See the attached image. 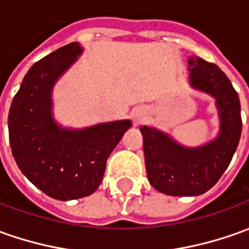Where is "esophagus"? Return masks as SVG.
<instances>
[{
	"label": "esophagus",
	"instance_id": "esophagus-1",
	"mask_svg": "<svg viewBox=\"0 0 249 249\" xmlns=\"http://www.w3.org/2000/svg\"><path fill=\"white\" fill-rule=\"evenodd\" d=\"M144 117H146V111L144 110L138 109V110L133 111V120H135V123H140Z\"/></svg>",
	"mask_w": 249,
	"mask_h": 249
}]
</instances>
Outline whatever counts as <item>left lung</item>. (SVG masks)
<instances>
[{
	"mask_svg": "<svg viewBox=\"0 0 249 249\" xmlns=\"http://www.w3.org/2000/svg\"><path fill=\"white\" fill-rule=\"evenodd\" d=\"M189 84L215 98L219 133L199 147H185L167 133L142 126L148 181L172 196H197L213 188L228 169L241 136L240 99L228 76L200 57L188 58Z\"/></svg>",
	"mask_w": 249,
	"mask_h": 249,
	"instance_id": "obj_1",
	"label": "left lung"
}]
</instances>
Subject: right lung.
<instances>
[{
	"label": "right lung",
	"instance_id": "1",
	"mask_svg": "<svg viewBox=\"0 0 249 249\" xmlns=\"http://www.w3.org/2000/svg\"><path fill=\"white\" fill-rule=\"evenodd\" d=\"M82 52L73 42L35 62L12 101L8 117L12 154L18 169L35 187L58 200L95 192L106 160L132 125L129 120H121L69 129L55 123L54 84Z\"/></svg>",
	"mask_w": 249,
	"mask_h": 249
}]
</instances>
